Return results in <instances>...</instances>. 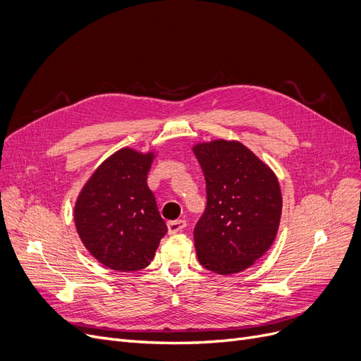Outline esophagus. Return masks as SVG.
<instances>
[{"label":"esophagus","instance_id":"obj_1","mask_svg":"<svg viewBox=\"0 0 361 361\" xmlns=\"http://www.w3.org/2000/svg\"><path fill=\"white\" fill-rule=\"evenodd\" d=\"M186 226V222L183 219H178V221H170L167 222V228L170 234H176L180 233V231Z\"/></svg>","mask_w":361,"mask_h":361}]
</instances>
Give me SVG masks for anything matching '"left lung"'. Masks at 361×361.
<instances>
[{
    "instance_id": "left-lung-1",
    "label": "left lung",
    "mask_w": 361,
    "mask_h": 361,
    "mask_svg": "<svg viewBox=\"0 0 361 361\" xmlns=\"http://www.w3.org/2000/svg\"><path fill=\"white\" fill-rule=\"evenodd\" d=\"M192 151L207 192L194 228L198 261L222 276L247 269L276 240L283 207L279 179L237 140L197 143Z\"/></svg>"
}]
</instances>
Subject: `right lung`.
<instances>
[{"mask_svg":"<svg viewBox=\"0 0 361 361\" xmlns=\"http://www.w3.org/2000/svg\"><path fill=\"white\" fill-rule=\"evenodd\" d=\"M154 157L121 148L93 171L77 198V233L90 255L109 269L148 267L167 233L147 183Z\"/></svg>","mask_w":361,"mask_h":361,"instance_id":"add662e5","label":"right lung"}]
</instances>
